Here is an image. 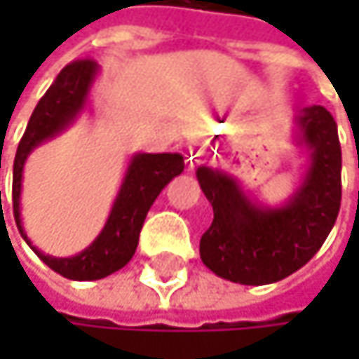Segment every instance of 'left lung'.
Here are the masks:
<instances>
[{"mask_svg": "<svg viewBox=\"0 0 359 359\" xmlns=\"http://www.w3.org/2000/svg\"><path fill=\"white\" fill-rule=\"evenodd\" d=\"M299 141L310 151L302 187L280 208H259L237 180L210 166L197 168L214 220L201 235V262L241 285H268L306 266L323 248L341 208V145L337 122L323 106L299 111Z\"/></svg>", "mask_w": 359, "mask_h": 359, "instance_id": "obj_1", "label": "left lung"}]
</instances>
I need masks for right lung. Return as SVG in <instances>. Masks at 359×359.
<instances>
[{
	"label": "right lung",
	"mask_w": 359,
	"mask_h": 359,
	"mask_svg": "<svg viewBox=\"0 0 359 359\" xmlns=\"http://www.w3.org/2000/svg\"><path fill=\"white\" fill-rule=\"evenodd\" d=\"M97 64L89 57L74 60L68 66H64L53 85L39 100L27 124V130L18 143L14 158L12 203L16 226L29 245L31 241L27 239L20 220V191L25 162L35 147L62 133L83 111L91 85L97 76ZM182 168L184 160L180 154H137L128 164V170L111 205L104 231L87 250L72 257H53L41 253L33 245L31 248L53 272L70 280H97L124 268L135 255L139 233L143 229L151 203L170 180L179 177Z\"/></svg>",
	"instance_id": "obj_1"
}]
</instances>
